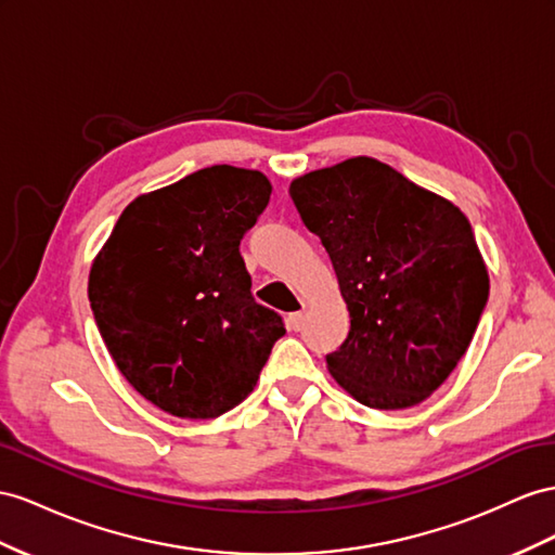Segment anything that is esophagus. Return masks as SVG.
<instances>
[{"instance_id": "obj_1", "label": "esophagus", "mask_w": 555, "mask_h": 555, "mask_svg": "<svg viewBox=\"0 0 555 555\" xmlns=\"http://www.w3.org/2000/svg\"><path fill=\"white\" fill-rule=\"evenodd\" d=\"M302 323H305V314H302V311H295V314L288 317V325H291L293 331H300Z\"/></svg>"}]
</instances>
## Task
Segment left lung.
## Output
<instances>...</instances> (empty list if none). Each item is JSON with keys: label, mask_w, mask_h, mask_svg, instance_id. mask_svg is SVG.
<instances>
[{"label": "left lung", "mask_w": 555, "mask_h": 555, "mask_svg": "<svg viewBox=\"0 0 555 555\" xmlns=\"http://www.w3.org/2000/svg\"><path fill=\"white\" fill-rule=\"evenodd\" d=\"M333 262L351 328L325 357L333 379L375 410L413 408L472 345L490 276L472 222L448 198L373 156L291 182Z\"/></svg>", "instance_id": "left-lung-1"}]
</instances>
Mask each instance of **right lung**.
I'll return each instance as SVG.
<instances>
[{
    "label": "right lung",
    "mask_w": 555,
    "mask_h": 555,
    "mask_svg": "<svg viewBox=\"0 0 555 555\" xmlns=\"http://www.w3.org/2000/svg\"><path fill=\"white\" fill-rule=\"evenodd\" d=\"M269 194L260 170L202 168L135 196L95 255L98 331L129 385L168 415L212 420L238 405L286 333L253 300L238 253Z\"/></svg>",
    "instance_id": "add662e5"
}]
</instances>
